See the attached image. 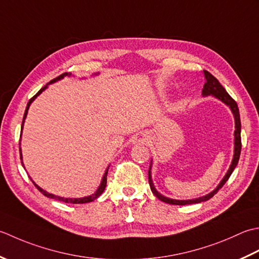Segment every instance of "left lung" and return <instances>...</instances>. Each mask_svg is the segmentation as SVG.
Returning a JSON list of instances; mask_svg holds the SVG:
<instances>
[{
  "label": "left lung",
  "mask_w": 259,
  "mask_h": 259,
  "mask_svg": "<svg viewBox=\"0 0 259 259\" xmlns=\"http://www.w3.org/2000/svg\"><path fill=\"white\" fill-rule=\"evenodd\" d=\"M204 72V77H205V82L203 85V89H202V95L203 96H209V95H213L214 97H217L218 99H220L221 102H224L226 105H228L230 107L231 112H233L234 116H235V124H236V130H235V154H234V160L231 162V165L229 167L228 172L225 176V178L221 180L220 184L217 187V189H214L212 192L207 194V196L198 198V199H193V200H174V199H170L166 198L164 196H162L159 192L156 191L154 186H153L152 182V178H151V166L149 170V183L152 192L154 193V196L160 199L161 201L165 202V203H170V204H178V205H184V204H192V203H199L202 201H207L210 198H212L215 193H217L219 190L224 187V184L228 181V179L230 178L231 173L235 170V167L238 164L239 161V156H240V151H241V137H240V128H241V124H240V115H239V108L238 105L235 102V100L231 98L230 95L226 92V89L221 86V83L218 81V79L213 77L211 73L207 70H203Z\"/></svg>",
  "instance_id": "left-lung-1"
}]
</instances>
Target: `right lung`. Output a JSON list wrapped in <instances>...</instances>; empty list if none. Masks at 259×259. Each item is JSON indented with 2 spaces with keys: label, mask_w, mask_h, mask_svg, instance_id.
Masks as SVG:
<instances>
[{
  "label": "right lung",
  "mask_w": 259,
  "mask_h": 259,
  "mask_svg": "<svg viewBox=\"0 0 259 259\" xmlns=\"http://www.w3.org/2000/svg\"><path fill=\"white\" fill-rule=\"evenodd\" d=\"M70 73H67V72H65V73H62V75H60V76H58L57 78H55V79H52V80L50 81V83L51 82H55V81H57V80H59V79H62L63 77L65 76H69ZM47 88V86H45V87H42L40 91L36 93L34 96L31 98L30 100H29V103H28V105H26V108H25V112H24V116H23V120H22V128H23V123H24V119H25V117H26V114H28V109H29V107H30V104L33 102V100L36 98V96H38V95H40L42 92L45 91V89ZM20 159H22V154H21V152H20ZM22 163V165H23V162H21ZM107 171L108 170H106V172H105V174H104V178H103V180H102V183H100V186H99V188H98V190L96 192H95L94 194H92V196H88V197H85V198H78V199H71V198H61V197H58V196H55V194H51V193H48L47 191H45V190H42L40 187H38L36 186V184L33 182V184L34 186L36 187V189L39 190V191L44 194V196H46V197H48V198H51V199H55V200H58V201H62V202H66V203H87V202H92V201H94L95 199H97L100 194H102L103 192H104V190H105V188H106V183H107ZM32 181V180H31Z\"/></svg>",
  "instance_id": "obj_1"
}]
</instances>
